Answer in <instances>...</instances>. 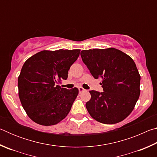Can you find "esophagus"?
Here are the masks:
<instances>
[{"instance_id":"obj_1","label":"esophagus","mask_w":157,"mask_h":157,"mask_svg":"<svg viewBox=\"0 0 157 157\" xmlns=\"http://www.w3.org/2000/svg\"><path fill=\"white\" fill-rule=\"evenodd\" d=\"M78 90H79V93H82V91H85V89H84V88H82V86H79V88H78Z\"/></svg>"}]
</instances>
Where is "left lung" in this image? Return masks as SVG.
Here are the masks:
<instances>
[{
    "mask_svg": "<svg viewBox=\"0 0 157 157\" xmlns=\"http://www.w3.org/2000/svg\"><path fill=\"white\" fill-rule=\"evenodd\" d=\"M82 59L95 79H102L103 92L90 91L86 103L93 118L104 124L123 121L134 109L140 95V76L131 57L118 49L81 51Z\"/></svg>",
    "mask_w": 157,
    "mask_h": 157,
    "instance_id": "obj_1",
    "label": "left lung"
}]
</instances>
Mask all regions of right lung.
Here are the masks:
<instances>
[{
	"label": "right lung",
	"instance_id": "add662e5",
	"mask_svg": "<svg viewBox=\"0 0 157 157\" xmlns=\"http://www.w3.org/2000/svg\"><path fill=\"white\" fill-rule=\"evenodd\" d=\"M80 50H43L25 61L18 78V95L31 120L41 125H54L68 115L78 89L58 85L68 78V70Z\"/></svg>",
	"mask_w": 157,
	"mask_h": 157
}]
</instances>
